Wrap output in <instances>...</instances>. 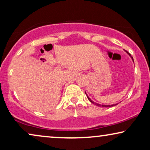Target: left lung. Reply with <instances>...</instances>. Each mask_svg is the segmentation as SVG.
I'll return each mask as SVG.
<instances>
[{
	"instance_id": "left-lung-1",
	"label": "left lung",
	"mask_w": 150,
	"mask_h": 150,
	"mask_svg": "<svg viewBox=\"0 0 150 150\" xmlns=\"http://www.w3.org/2000/svg\"><path fill=\"white\" fill-rule=\"evenodd\" d=\"M127 53H128V54H129V56L130 57H131V55H130V54H129V53L128 52H126ZM131 58H132V61H134V60H133V57H131ZM85 93H86V92H85ZM86 95H87V93H86ZM87 98H88V100H89L90 102H91V103H93V104H96V106H102V107H111V106H115V105H117V104H111V105H104V104H102V105H101V104H97V103H96V102H94L93 101H92V100L90 99V98L88 97V96L87 95Z\"/></svg>"
}]
</instances>
